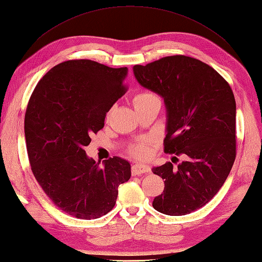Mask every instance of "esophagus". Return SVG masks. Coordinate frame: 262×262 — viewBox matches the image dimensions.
I'll list each match as a JSON object with an SVG mask.
<instances>
[{
  "mask_svg": "<svg viewBox=\"0 0 262 262\" xmlns=\"http://www.w3.org/2000/svg\"><path fill=\"white\" fill-rule=\"evenodd\" d=\"M132 175H141V173H147L151 171V168L148 165H142V164H136L132 166Z\"/></svg>",
  "mask_w": 262,
  "mask_h": 262,
  "instance_id": "34e87169",
  "label": "esophagus"
}]
</instances>
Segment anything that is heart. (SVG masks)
I'll return each instance as SVG.
<instances>
[{
	"instance_id": "heart-1",
	"label": "heart",
	"mask_w": 262,
	"mask_h": 262,
	"mask_svg": "<svg viewBox=\"0 0 262 262\" xmlns=\"http://www.w3.org/2000/svg\"><path fill=\"white\" fill-rule=\"evenodd\" d=\"M150 101H159L158 97H157L154 93H151L149 91H143L138 93V94L135 96V106H139V105H142V104H146ZM129 154L135 157V158H147L149 156V148H148V144L146 142H140L138 144H135V146H132L129 149Z\"/></svg>"
}]
</instances>
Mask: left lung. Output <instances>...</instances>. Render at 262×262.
I'll return each mask as SVG.
<instances>
[{
    "label": "left lung",
    "instance_id": "obj_1",
    "mask_svg": "<svg viewBox=\"0 0 262 262\" xmlns=\"http://www.w3.org/2000/svg\"><path fill=\"white\" fill-rule=\"evenodd\" d=\"M138 83L164 98L167 110L165 152L183 155L154 167L165 179L155 197L158 212L179 216L207 204L228 178L236 155L235 100L229 83L207 63L176 55L136 65Z\"/></svg>",
    "mask_w": 262,
    "mask_h": 262
}]
</instances>
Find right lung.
Segmentation results:
<instances>
[{
  "instance_id": "add662e5",
  "label": "right lung",
  "mask_w": 262,
  "mask_h": 262,
  "mask_svg": "<svg viewBox=\"0 0 262 262\" xmlns=\"http://www.w3.org/2000/svg\"><path fill=\"white\" fill-rule=\"evenodd\" d=\"M127 68L77 59L52 67L29 100L25 135L37 182L52 203L72 216L93 220L112 210L118 188L131 177L120 157L104 166L87 157L91 135L126 92Z\"/></svg>"
}]
</instances>
